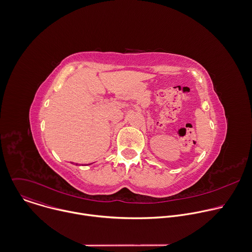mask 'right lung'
Here are the masks:
<instances>
[{
    "label": "right lung",
    "instance_id": "obj_1",
    "mask_svg": "<svg viewBox=\"0 0 252 252\" xmlns=\"http://www.w3.org/2000/svg\"><path fill=\"white\" fill-rule=\"evenodd\" d=\"M76 165H77V164H76Z\"/></svg>",
    "mask_w": 252,
    "mask_h": 252
}]
</instances>
